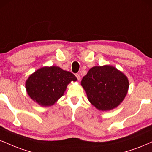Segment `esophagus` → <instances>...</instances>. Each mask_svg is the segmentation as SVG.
Returning <instances> with one entry per match:
<instances>
[{"label": "esophagus", "instance_id": "34e87169", "mask_svg": "<svg viewBox=\"0 0 152 152\" xmlns=\"http://www.w3.org/2000/svg\"><path fill=\"white\" fill-rule=\"evenodd\" d=\"M75 76H76L77 79L78 80H80V74H76Z\"/></svg>", "mask_w": 152, "mask_h": 152}]
</instances>
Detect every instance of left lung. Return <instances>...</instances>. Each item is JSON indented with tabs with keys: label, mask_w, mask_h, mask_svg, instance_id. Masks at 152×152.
Here are the masks:
<instances>
[{
	"label": "left lung",
	"mask_w": 152,
	"mask_h": 152,
	"mask_svg": "<svg viewBox=\"0 0 152 152\" xmlns=\"http://www.w3.org/2000/svg\"><path fill=\"white\" fill-rule=\"evenodd\" d=\"M81 85L88 100L99 110H110L119 106L128 93L127 77L110 65L95 66L82 78Z\"/></svg>",
	"instance_id": "8db88e82"
}]
</instances>
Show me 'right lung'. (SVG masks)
<instances>
[{"label": "right lung", "mask_w": 152, "mask_h": 152, "mask_svg": "<svg viewBox=\"0 0 152 152\" xmlns=\"http://www.w3.org/2000/svg\"><path fill=\"white\" fill-rule=\"evenodd\" d=\"M72 81H77L72 72L59 67H44L29 77L25 87L33 101L42 106H50L63 96L67 85Z\"/></svg>", "instance_id": "obj_1"}]
</instances>
